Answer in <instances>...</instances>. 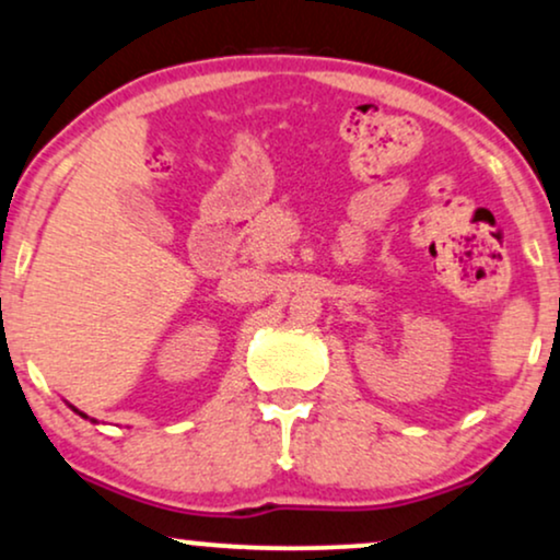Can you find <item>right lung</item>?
Instances as JSON below:
<instances>
[{"instance_id":"right-lung-1","label":"right lung","mask_w":560,"mask_h":560,"mask_svg":"<svg viewBox=\"0 0 560 560\" xmlns=\"http://www.w3.org/2000/svg\"><path fill=\"white\" fill-rule=\"evenodd\" d=\"M75 412H78V409H75ZM80 415H83V412H80ZM83 417H85V415H83Z\"/></svg>"}]
</instances>
